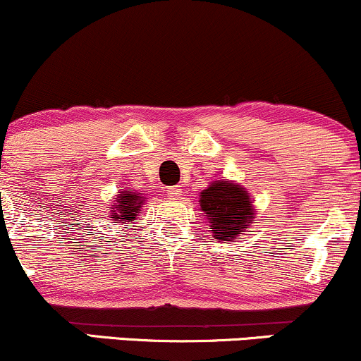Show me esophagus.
<instances>
[{
	"mask_svg": "<svg viewBox=\"0 0 361 361\" xmlns=\"http://www.w3.org/2000/svg\"><path fill=\"white\" fill-rule=\"evenodd\" d=\"M168 197L173 198V200H180V195H181V188H178V186H171V188L166 190Z\"/></svg>",
	"mask_w": 361,
	"mask_h": 361,
	"instance_id": "esophagus-1",
	"label": "esophagus"
}]
</instances>
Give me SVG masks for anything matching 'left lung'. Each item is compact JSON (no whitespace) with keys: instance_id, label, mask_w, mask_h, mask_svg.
I'll return each mask as SVG.
<instances>
[{"instance_id":"8db88e82","label":"left lung","mask_w":361,"mask_h":361,"mask_svg":"<svg viewBox=\"0 0 361 361\" xmlns=\"http://www.w3.org/2000/svg\"><path fill=\"white\" fill-rule=\"evenodd\" d=\"M200 209L207 214L215 241H233L251 226L252 200L239 185L214 181L200 193Z\"/></svg>"}]
</instances>
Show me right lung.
<instances>
[{"label":"right lung","mask_w":361,"mask_h":361,"mask_svg":"<svg viewBox=\"0 0 361 361\" xmlns=\"http://www.w3.org/2000/svg\"><path fill=\"white\" fill-rule=\"evenodd\" d=\"M142 197H139L137 193L132 192L130 188H128L127 192H118L117 205H115V210H111V212H114L111 219L117 221L118 224L135 221V219H137V214L140 212V207H142Z\"/></svg>","instance_id":"1"}]
</instances>
